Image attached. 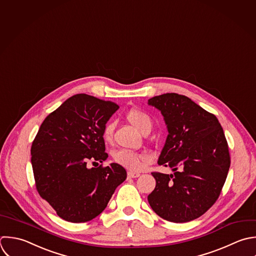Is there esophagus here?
Masks as SVG:
<instances>
[{"label":"esophagus","instance_id":"1","mask_svg":"<svg viewBox=\"0 0 256 256\" xmlns=\"http://www.w3.org/2000/svg\"><path fill=\"white\" fill-rule=\"evenodd\" d=\"M140 176V174H138V172H128V176L130 178H138Z\"/></svg>","mask_w":256,"mask_h":256}]
</instances>
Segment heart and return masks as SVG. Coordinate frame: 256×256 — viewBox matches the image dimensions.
Here are the masks:
<instances>
[{
    "label": "heart",
    "mask_w": 256,
    "mask_h": 256,
    "mask_svg": "<svg viewBox=\"0 0 256 256\" xmlns=\"http://www.w3.org/2000/svg\"><path fill=\"white\" fill-rule=\"evenodd\" d=\"M126 118L128 122L132 124L136 128H138L140 132H142L146 128H152V120L150 116L142 110L132 108L126 114ZM112 130L114 124L112 122L106 124L102 130V138L106 142H108L112 138ZM112 156L116 164L132 170H138L144 162H148L150 160V158L146 154H140L126 150H120L114 152Z\"/></svg>",
    "instance_id": "b5f03b06"
}]
</instances>
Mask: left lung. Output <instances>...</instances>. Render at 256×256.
Returning a JSON list of instances; mask_svg holds the SVG:
<instances>
[{"mask_svg": "<svg viewBox=\"0 0 256 256\" xmlns=\"http://www.w3.org/2000/svg\"><path fill=\"white\" fill-rule=\"evenodd\" d=\"M168 132L158 164L174 174L152 172L156 188L148 196L152 210L172 222L202 216L218 198L230 158L224 130L216 116L178 94L154 96Z\"/></svg>", "mask_w": 256, "mask_h": 256, "instance_id": "left-lung-1", "label": "left lung"}]
</instances>
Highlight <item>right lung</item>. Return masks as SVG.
Here are the masks:
<instances>
[{"instance_id": "1", "label": "right lung", "mask_w": 256, "mask_h": 256, "mask_svg": "<svg viewBox=\"0 0 256 256\" xmlns=\"http://www.w3.org/2000/svg\"><path fill=\"white\" fill-rule=\"evenodd\" d=\"M118 108L110 100L74 94L44 118L32 142L30 162L36 190L66 222H86L96 218L126 178L118 164L86 166L88 160L108 158L102 130Z\"/></svg>"}]
</instances>
